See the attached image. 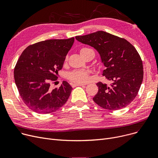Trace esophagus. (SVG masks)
I'll return each mask as SVG.
<instances>
[{"instance_id":"obj_1","label":"esophagus","mask_w":158,"mask_h":158,"mask_svg":"<svg viewBox=\"0 0 158 158\" xmlns=\"http://www.w3.org/2000/svg\"><path fill=\"white\" fill-rule=\"evenodd\" d=\"M71 85L73 87V86H84V85H86L82 84V83H74V84H72Z\"/></svg>"}]
</instances>
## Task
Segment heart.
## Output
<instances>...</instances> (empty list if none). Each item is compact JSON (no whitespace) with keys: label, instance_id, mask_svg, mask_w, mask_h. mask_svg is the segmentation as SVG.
Wrapping results in <instances>:
<instances>
[{"label":"heart","instance_id":"obj_1","mask_svg":"<svg viewBox=\"0 0 158 158\" xmlns=\"http://www.w3.org/2000/svg\"><path fill=\"white\" fill-rule=\"evenodd\" d=\"M94 51L92 49L88 47L82 48L80 51L81 55H84L88 52ZM68 57H66L65 61L67 60ZM69 79L76 83H84L89 79V72L87 70H74L69 74Z\"/></svg>","mask_w":158,"mask_h":158}]
</instances>
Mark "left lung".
<instances>
[{"label":"left lung","mask_w":158,"mask_h":158,"mask_svg":"<svg viewBox=\"0 0 158 158\" xmlns=\"http://www.w3.org/2000/svg\"><path fill=\"white\" fill-rule=\"evenodd\" d=\"M76 39L97 50L106 66L102 76L111 82L110 85L97 82L94 101L109 110L128 106L136 97L143 78L142 61L135 47L126 39L102 31Z\"/></svg>","instance_id":"8db88e82"}]
</instances>
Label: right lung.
Segmentation results:
<instances>
[{"mask_svg": "<svg viewBox=\"0 0 158 158\" xmlns=\"http://www.w3.org/2000/svg\"><path fill=\"white\" fill-rule=\"evenodd\" d=\"M74 38L48 40L28 46L20 55L14 70L15 84L23 102L32 111L48 114L59 110L67 101L72 88L63 81L51 89L57 80Z\"/></svg>", "mask_w": 158, "mask_h": 158, "instance_id": "right-lung-1", "label": "right lung"}]
</instances>
